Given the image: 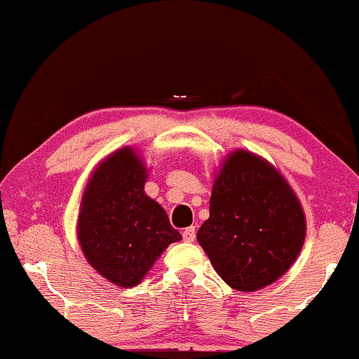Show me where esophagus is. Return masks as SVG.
Returning <instances> with one entry per match:
<instances>
[{"instance_id":"34e87169","label":"esophagus","mask_w":359,"mask_h":359,"mask_svg":"<svg viewBox=\"0 0 359 359\" xmlns=\"http://www.w3.org/2000/svg\"><path fill=\"white\" fill-rule=\"evenodd\" d=\"M183 240L188 241V243H193L194 240H196V229H194V226H188L187 229H184Z\"/></svg>"}]
</instances>
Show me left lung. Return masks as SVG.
Wrapping results in <instances>:
<instances>
[{"instance_id": "obj_1", "label": "left lung", "mask_w": 359, "mask_h": 359, "mask_svg": "<svg viewBox=\"0 0 359 359\" xmlns=\"http://www.w3.org/2000/svg\"><path fill=\"white\" fill-rule=\"evenodd\" d=\"M304 236L303 208L280 171L245 149L229 154L196 234L221 280L238 291L271 285L298 258Z\"/></svg>"}]
</instances>
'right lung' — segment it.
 Returning <instances> with one entry per match:
<instances>
[{"label":"right lung","instance_id":"right-lung-1","mask_svg":"<svg viewBox=\"0 0 359 359\" xmlns=\"http://www.w3.org/2000/svg\"><path fill=\"white\" fill-rule=\"evenodd\" d=\"M146 166L133 148L109 154L91 175L81 200L78 241L88 263L121 287L140 285L181 234L166 211L146 196Z\"/></svg>","mask_w":359,"mask_h":359}]
</instances>
